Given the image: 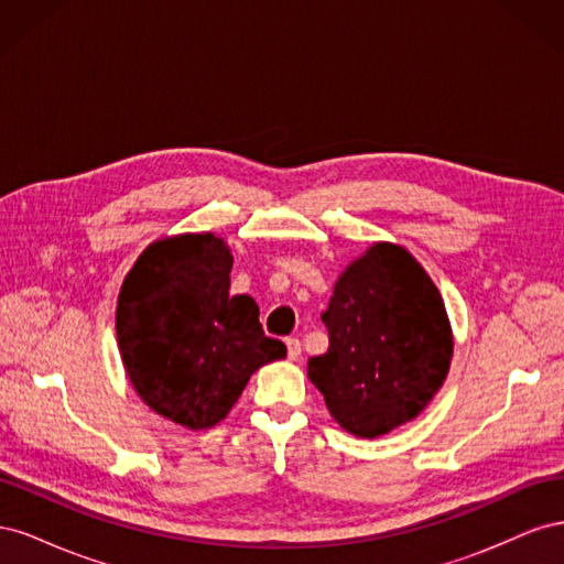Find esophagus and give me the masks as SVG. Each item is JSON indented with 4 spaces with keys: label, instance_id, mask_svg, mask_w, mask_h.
I'll use <instances>...</instances> for the list:
<instances>
[{
    "label": "esophagus",
    "instance_id": "esophagus-1",
    "mask_svg": "<svg viewBox=\"0 0 564 564\" xmlns=\"http://www.w3.org/2000/svg\"><path fill=\"white\" fill-rule=\"evenodd\" d=\"M286 355H289V360H299L301 357V340L299 338H286Z\"/></svg>",
    "mask_w": 564,
    "mask_h": 564
}]
</instances>
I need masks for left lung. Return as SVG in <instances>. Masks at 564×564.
Segmentation results:
<instances>
[{"label": "left lung", "instance_id": "1", "mask_svg": "<svg viewBox=\"0 0 564 564\" xmlns=\"http://www.w3.org/2000/svg\"><path fill=\"white\" fill-rule=\"evenodd\" d=\"M322 322L329 350L311 357L308 379L357 437L416 419L447 379L454 340L445 303L400 245H371L340 272Z\"/></svg>", "mask_w": 564, "mask_h": 564}]
</instances>
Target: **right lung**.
<instances>
[{
  "label": "right lung",
  "mask_w": 564,
  "mask_h": 564,
  "mask_svg": "<svg viewBox=\"0 0 564 564\" xmlns=\"http://www.w3.org/2000/svg\"><path fill=\"white\" fill-rule=\"evenodd\" d=\"M230 247L212 232L152 242L117 299V346L139 398L191 431L224 421L251 373L286 346L263 334L259 305L230 296Z\"/></svg>",
  "instance_id": "1"
}]
</instances>
